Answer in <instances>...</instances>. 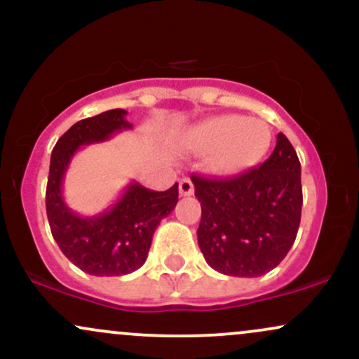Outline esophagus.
<instances>
[{"mask_svg": "<svg viewBox=\"0 0 359 359\" xmlns=\"http://www.w3.org/2000/svg\"><path fill=\"white\" fill-rule=\"evenodd\" d=\"M179 192L180 196H192L194 194V184L191 182V179H182L179 184Z\"/></svg>", "mask_w": 359, "mask_h": 359, "instance_id": "esophagus-1", "label": "esophagus"}]
</instances>
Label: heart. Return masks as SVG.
I'll return each mask as SVG.
<instances>
[{"label": "heart", "instance_id": "1", "mask_svg": "<svg viewBox=\"0 0 359 359\" xmlns=\"http://www.w3.org/2000/svg\"><path fill=\"white\" fill-rule=\"evenodd\" d=\"M271 130L262 119L224 114L199 123L185 143L196 154H208L204 167L214 175H236L258 165L271 147Z\"/></svg>", "mask_w": 359, "mask_h": 359}]
</instances>
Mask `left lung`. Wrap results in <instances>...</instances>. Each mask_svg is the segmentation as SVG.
<instances>
[{
  "mask_svg": "<svg viewBox=\"0 0 359 359\" xmlns=\"http://www.w3.org/2000/svg\"><path fill=\"white\" fill-rule=\"evenodd\" d=\"M191 179L203 209L197 243L211 269L253 278L287 257L300 224L302 185L285 135L278 133L273 154L258 168L231 179Z\"/></svg>",
  "mask_w": 359,
  "mask_h": 359,
  "instance_id": "8db88e82",
  "label": "left lung"
}]
</instances>
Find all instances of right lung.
I'll return each mask as SVG.
<instances>
[{"instance_id": "1", "label": "right lung", "mask_w": 359, "mask_h": 359, "mask_svg": "<svg viewBox=\"0 0 359 359\" xmlns=\"http://www.w3.org/2000/svg\"><path fill=\"white\" fill-rule=\"evenodd\" d=\"M125 116V109H111L81 119L62 135L50 156L45 205L52 236L74 265L94 277H119L138 270L148 257L156 226L179 201L177 182L163 192L130 182L116 203L96 216H81L65 204L62 185L72 156L81 147L130 130Z\"/></svg>"}]
</instances>
